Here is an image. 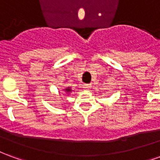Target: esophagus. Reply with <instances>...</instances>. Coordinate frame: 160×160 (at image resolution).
<instances>
[{
    "mask_svg": "<svg viewBox=\"0 0 160 160\" xmlns=\"http://www.w3.org/2000/svg\"><path fill=\"white\" fill-rule=\"evenodd\" d=\"M91 87V85L90 84H84L83 85V88H85V89H89Z\"/></svg>",
    "mask_w": 160,
    "mask_h": 160,
    "instance_id": "34e87169",
    "label": "esophagus"
}]
</instances>
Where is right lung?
I'll use <instances>...</instances> for the list:
<instances>
[{"label":"right lung","instance_id":"obj_1","mask_svg":"<svg viewBox=\"0 0 160 160\" xmlns=\"http://www.w3.org/2000/svg\"><path fill=\"white\" fill-rule=\"evenodd\" d=\"M64 91H65L66 92H68V93H69V92H72V90L70 89V87H68V88H66V89H65Z\"/></svg>","mask_w":160,"mask_h":160}]
</instances>
